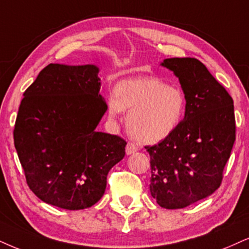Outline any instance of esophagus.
I'll return each instance as SVG.
<instances>
[{
  "instance_id": "1",
  "label": "esophagus",
  "mask_w": 249,
  "mask_h": 249,
  "mask_svg": "<svg viewBox=\"0 0 249 249\" xmlns=\"http://www.w3.org/2000/svg\"><path fill=\"white\" fill-rule=\"evenodd\" d=\"M138 150V147L137 144L133 143V142H128L127 146H126V154L127 155H131V154L135 153Z\"/></svg>"
}]
</instances>
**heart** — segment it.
<instances>
[{
	"instance_id": "heart-1",
	"label": "heart",
	"mask_w": 249,
	"mask_h": 249,
	"mask_svg": "<svg viewBox=\"0 0 249 249\" xmlns=\"http://www.w3.org/2000/svg\"><path fill=\"white\" fill-rule=\"evenodd\" d=\"M108 102L110 117L130 111L127 128L142 143H156L174 133L185 114L186 99L180 88L155 77L122 80Z\"/></svg>"
}]
</instances>
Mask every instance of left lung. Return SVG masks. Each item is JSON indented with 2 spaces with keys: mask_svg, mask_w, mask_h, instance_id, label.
Segmentation results:
<instances>
[{
  "mask_svg": "<svg viewBox=\"0 0 249 249\" xmlns=\"http://www.w3.org/2000/svg\"><path fill=\"white\" fill-rule=\"evenodd\" d=\"M186 99L185 117L174 133L154 146L150 194L165 209H181L221 186L235 140L233 100L199 59L166 58Z\"/></svg>",
  "mask_w": 249,
  "mask_h": 249,
  "instance_id": "left-lung-1",
  "label": "left lung"
}]
</instances>
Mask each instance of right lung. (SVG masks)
Wrapping results in <instances>:
<instances>
[{
	"mask_svg": "<svg viewBox=\"0 0 249 249\" xmlns=\"http://www.w3.org/2000/svg\"><path fill=\"white\" fill-rule=\"evenodd\" d=\"M95 65L49 64L25 90L14 141L30 190L62 209L80 210L105 194L126 141L96 132L108 109Z\"/></svg>",
	"mask_w": 249,
	"mask_h": 249,
	"instance_id": "right-lung-1",
	"label": "right lung"
}]
</instances>
